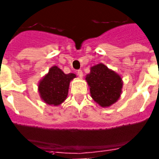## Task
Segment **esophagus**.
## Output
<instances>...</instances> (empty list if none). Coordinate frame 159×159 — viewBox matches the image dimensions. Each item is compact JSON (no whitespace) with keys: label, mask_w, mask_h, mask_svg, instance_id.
<instances>
[{"label":"esophagus","mask_w":159,"mask_h":159,"mask_svg":"<svg viewBox=\"0 0 159 159\" xmlns=\"http://www.w3.org/2000/svg\"><path fill=\"white\" fill-rule=\"evenodd\" d=\"M76 74H77V76H79V77H83V71L81 70H76Z\"/></svg>","instance_id":"obj_1"}]
</instances>
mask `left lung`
<instances>
[{
	"instance_id": "obj_1",
	"label": "left lung",
	"mask_w": 159,
	"mask_h": 159,
	"mask_svg": "<svg viewBox=\"0 0 159 159\" xmlns=\"http://www.w3.org/2000/svg\"><path fill=\"white\" fill-rule=\"evenodd\" d=\"M86 81L92 98L102 107H110L119 99L123 87L122 78L103 64L91 67Z\"/></svg>"
}]
</instances>
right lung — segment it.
Returning <instances> with one entry per match:
<instances>
[{
    "label": "right lung",
    "instance_id": "add662e5",
    "mask_svg": "<svg viewBox=\"0 0 159 159\" xmlns=\"http://www.w3.org/2000/svg\"><path fill=\"white\" fill-rule=\"evenodd\" d=\"M76 77L74 73L65 74L57 66H52L39 83V93L45 103L59 106L67 97L70 82Z\"/></svg>",
    "mask_w": 159,
    "mask_h": 159
}]
</instances>
